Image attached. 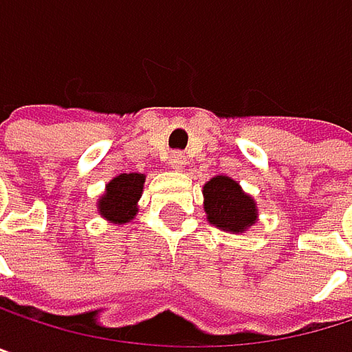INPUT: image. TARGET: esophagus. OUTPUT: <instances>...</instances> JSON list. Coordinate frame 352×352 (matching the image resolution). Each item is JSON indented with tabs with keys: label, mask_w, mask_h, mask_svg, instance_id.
<instances>
[{
	"label": "esophagus",
	"mask_w": 352,
	"mask_h": 352,
	"mask_svg": "<svg viewBox=\"0 0 352 352\" xmlns=\"http://www.w3.org/2000/svg\"><path fill=\"white\" fill-rule=\"evenodd\" d=\"M186 162H188V158H186L184 152H173V154L168 156V164H170V168H175V170H182V168L186 166Z\"/></svg>",
	"instance_id": "1"
}]
</instances>
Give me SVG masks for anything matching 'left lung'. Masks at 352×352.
<instances>
[{
	"mask_svg": "<svg viewBox=\"0 0 352 352\" xmlns=\"http://www.w3.org/2000/svg\"><path fill=\"white\" fill-rule=\"evenodd\" d=\"M202 194L204 212L212 227L225 233L241 235L258 223L256 200L227 175H217V177L206 182Z\"/></svg>",
	"mask_w": 352,
	"mask_h": 352,
	"instance_id": "8db88e82",
	"label": "left lung"
}]
</instances>
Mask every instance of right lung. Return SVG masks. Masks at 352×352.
Returning a JSON list of instances; mask_svg holds the SVG:
<instances>
[{
    "instance_id": "obj_1",
    "label": "right lung",
    "mask_w": 352,
    "mask_h": 352,
    "mask_svg": "<svg viewBox=\"0 0 352 352\" xmlns=\"http://www.w3.org/2000/svg\"><path fill=\"white\" fill-rule=\"evenodd\" d=\"M146 175L142 173H121L113 177L104 192L96 200V212L100 219L113 225L131 223L138 214V202L144 192Z\"/></svg>"
}]
</instances>
